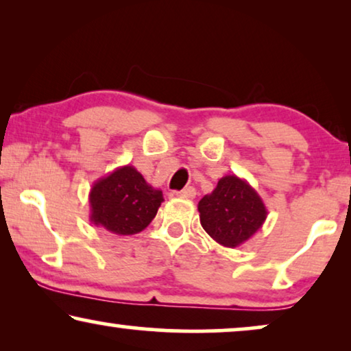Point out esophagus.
Masks as SVG:
<instances>
[{
    "mask_svg": "<svg viewBox=\"0 0 351 351\" xmlns=\"http://www.w3.org/2000/svg\"><path fill=\"white\" fill-rule=\"evenodd\" d=\"M179 196H182V198H189V199H193L196 196V190L193 189V186H185L184 190H180L179 193H177Z\"/></svg>",
    "mask_w": 351,
    "mask_h": 351,
    "instance_id": "obj_1",
    "label": "esophagus"
}]
</instances>
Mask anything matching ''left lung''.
<instances>
[{
  "label": "left lung",
  "mask_w": 351,
  "mask_h": 351,
  "mask_svg": "<svg viewBox=\"0 0 351 351\" xmlns=\"http://www.w3.org/2000/svg\"><path fill=\"white\" fill-rule=\"evenodd\" d=\"M199 222L215 243L238 247L262 228L267 208L261 195L238 176H225L198 203Z\"/></svg>",
  "instance_id": "1"
}]
</instances>
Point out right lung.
Instances as JSON below:
<instances>
[{
  "label": "right lung",
  "instance_id": "add662e5",
  "mask_svg": "<svg viewBox=\"0 0 351 351\" xmlns=\"http://www.w3.org/2000/svg\"><path fill=\"white\" fill-rule=\"evenodd\" d=\"M162 201V191L153 189L136 167L119 166L94 182L89 220L114 234H136L150 225Z\"/></svg>",
  "mask_w": 351,
  "mask_h": 351
}]
</instances>
